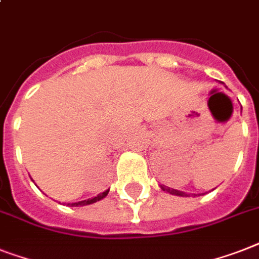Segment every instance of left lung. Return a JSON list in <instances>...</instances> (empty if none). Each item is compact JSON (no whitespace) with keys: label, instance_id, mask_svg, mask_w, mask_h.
<instances>
[{"label":"left lung","instance_id":"1","mask_svg":"<svg viewBox=\"0 0 259 259\" xmlns=\"http://www.w3.org/2000/svg\"><path fill=\"white\" fill-rule=\"evenodd\" d=\"M161 189H162L163 191H167V193H170V194L180 195V197H188V194H186L185 191L176 190V189H171V188H169V186H165V185H161ZM194 195H197V194H194Z\"/></svg>","mask_w":259,"mask_h":259}]
</instances>
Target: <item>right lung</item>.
Returning <instances> with one entry per match:
<instances>
[{"mask_svg": "<svg viewBox=\"0 0 259 259\" xmlns=\"http://www.w3.org/2000/svg\"><path fill=\"white\" fill-rule=\"evenodd\" d=\"M109 190L104 191V193H101L98 194L97 197H93V198H89V199H85V201H79V202H74V203H68V206H85V205H90V203H94L97 201H100V199L105 198L106 195H108Z\"/></svg>", "mask_w": 259, "mask_h": 259, "instance_id": "right-lung-1", "label": "right lung"}]
</instances>
